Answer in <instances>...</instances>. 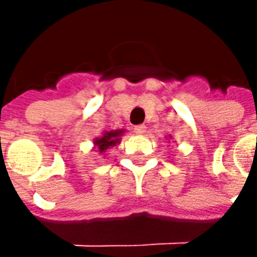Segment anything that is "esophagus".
I'll return each mask as SVG.
<instances>
[{"label":"esophagus","mask_w":257,"mask_h":257,"mask_svg":"<svg viewBox=\"0 0 257 257\" xmlns=\"http://www.w3.org/2000/svg\"><path fill=\"white\" fill-rule=\"evenodd\" d=\"M135 131V134H138V135H143L146 132V125H136L134 128Z\"/></svg>","instance_id":"1"}]
</instances>
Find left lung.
Masks as SVG:
<instances>
[{"mask_svg": "<svg viewBox=\"0 0 257 257\" xmlns=\"http://www.w3.org/2000/svg\"><path fill=\"white\" fill-rule=\"evenodd\" d=\"M169 139H172V136H169Z\"/></svg>", "mask_w": 257, "mask_h": 257, "instance_id": "8db88e82", "label": "left lung"}]
</instances>
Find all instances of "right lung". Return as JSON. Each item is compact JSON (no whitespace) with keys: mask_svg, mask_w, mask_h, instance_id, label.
I'll return each mask as SVG.
<instances>
[{"mask_svg":"<svg viewBox=\"0 0 257 257\" xmlns=\"http://www.w3.org/2000/svg\"><path fill=\"white\" fill-rule=\"evenodd\" d=\"M125 134L123 129H112V131H104L103 134L93 140V150L99 154L106 153L111 147H115L121 143V136Z\"/></svg>","mask_w":257,"mask_h":257,"instance_id":"add662e5","label":"right lung"}]
</instances>
